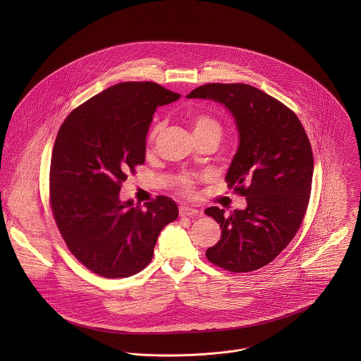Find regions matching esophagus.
I'll list each match as a JSON object with an SVG mask.
<instances>
[{"instance_id":"esophagus-1","label":"esophagus","mask_w":361,"mask_h":361,"mask_svg":"<svg viewBox=\"0 0 361 361\" xmlns=\"http://www.w3.org/2000/svg\"><path fill=\"white\" fill-rule=\"evenodd\" d=\"M199 212H200V211L196 209V208H193V207H179V215H180V216H195V215H197Z\"/></svg>"}]
</instances>
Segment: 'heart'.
I'll list each match as a JSON object with an SVG mask.
<instances>
[{
    "mask_svg": "<svg viewBox=\"0 0 361 361\" xmlns=\"http://www.w3.org/2000/svg\"><path fill=\"white\" fill-rule=\"evenodd\" d=\"M192 126H193L195 135H200V133H215V135L221 136V126H219V123H218L214 118H211V116H208V115H204V114H200V115L195 116L193 121H192ZM158 130H159V125H155L154 128H153V130H152V133H150V136H149V142H150V143L154 140L155 135H157ZM179 185H180V188H182L185 192H190L192 185H193V180H192L190 176H182V178L179 179Z\"/></svg>",
    "mask_w": 361,
    "mask_h": 361,
    "instance_id": "b5f03b06",
    "label": "heart"
}]
</instances>
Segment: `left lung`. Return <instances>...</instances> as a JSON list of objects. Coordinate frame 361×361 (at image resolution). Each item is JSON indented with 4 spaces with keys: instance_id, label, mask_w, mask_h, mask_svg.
Instances as JSON below:
<instances>
[{
    "instance_id": "left-lung-1",
    "label": "left lung",
    "mask_w": 361,
    "mask_h": 361,
    "mask_svg": "<svg viewBox=\"0 0 361 361\" xmlns=\"http://www.w3.org/2000/svg\"><path fill=\"white\" fill-rule=\"evenodd\" d=\"M186 97L222 104L239 136L225 180L247 206L229 215L207 208L221 228L207 258L232 272L258 269L289 245L302 225L314 171L309 137L295 112L249 85L209 83Z\"/></svg>"
}]
</instances>
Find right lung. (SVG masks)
Returning a JSON list of instances; mask_svg holds the SVG:
<instances>
[{"instance_id": "1", "label": "right lung", "mask_w": 361, "mask_h": 361, "mask_svg": "<svg viewBox=\"0 0 361 361\" xmlns=\"http://www.w3.org/2000/svg\"><path fill=\"white\" fill-rule=\"evenodd\" d=\"M180 94L153 82H123L72 111L58 130L50 166V200L71 253L94 274L126 278L153 258L159 232L178 218L158 196L145 207L122 202L121 183L145 164L157 106Z\"/></svg>"}]
</instances>
